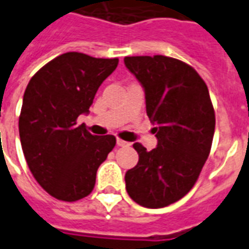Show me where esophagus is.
Returning a JSON list of instances; mask_svg holds the SVG:
<instances>
[{
  "label": "esophagus",
  "instance_id": "esophagus-1",
  "mask_svg": "<svg viewBox=\"0 0 249 249\" xmlns=\"http://www.w3.org/2000/svg\"><path fill=\"white\" fill-rule=\"evenodd\" d=\"M117 145H118V146H127V145H130V142H124V140H122V139H118V140H117Z\"/></svg>",
  "mask_w": 249,
  "mask_h": 249
}]
</instances>
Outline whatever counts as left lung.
Masks as SVG:
<instances>
[{"instance_id": "8db88e82", "label": "left lung", "mask_w": 249, "mask_h": 249, "mask_svg": "<svg viewBox=\"0 0 249 249\" xmlns=\"http://www.w3.org/2000/svg\"><path fill=\"white\" fill-rule=\"evenodd\" d=\"M124 65L144 87L159 140L152 151L134 144L139 162L126 173L127 194L142 207H167L186 196L201 173L214 135V107L203 78L183 61L136 55Z\"/></svg>"}]
</instances>
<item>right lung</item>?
<instances>
[{
  "label": "right lung",
  "mask_w": 249,
  "mask_h": 249,
  "mask_svg": "<svg viewBox=\"0 0 249 249\" xmlns=\"http://www.w3.org/2000/svg\"><path fill=\"white\" fill-rule=\"evenodd\" d=\"M118 58L69 52L31 78L19 115V136L27 165L53 197L76 201L92 192L98 166L114 148L113 135H92L76 124L88 113L101 83Z\"/></svg>",
  "instance_id": "right-lung-1"
}]
</instances>
